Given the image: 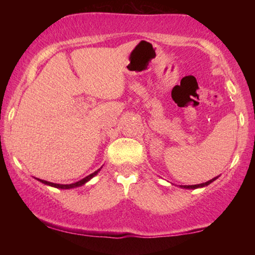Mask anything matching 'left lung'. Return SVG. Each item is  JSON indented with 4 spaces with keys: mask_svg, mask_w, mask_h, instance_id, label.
<instances>
[{
    "mask_svg": "<svg viewBox=\"0 0 255 255\" xmlns=\"http://www.w3.org/2000/svg\"><path fill=\"white\" fill-rule=\"evenodd\" d=\"M217 177H215V179H212L210 181H208V182H204V183H200V184H194V186H182V188H187V189H195V188H200V187H205L208 186V184H210L212 181H215Z\"/></svg>",
    "mask_w": 255,
    "mask_h": 255,
    "instance_id": "8db88e82",
    "label": "left lung"
}]
</instances>
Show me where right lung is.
<instances>
[{"instance_id":"1","label":"right lung","mask_w":255,"mask_h":255,"mask_svg":"<svg viewBox=\"0 0 255 255\" xmlns=\"http://www.w3.org/2000/svg\"><path fill=\"white\" fill-rule=\"evenodd\" d=\"M101 170V168L100 169H97L96 172H94L93 174H90V175H88V176H86L85 179H82V180H80V181H78V182H75V183H72V184H58V183H52V182H48V181H45V180H40V179H38V181H40V182H43V183H45V184H47V186H51V187H55V188H60V189H71V188H75V187H80V186H82V184H85L87 181H89L90 179H92L93 176H95L97 173H99Z\"/></svg>"}]
</instances>
